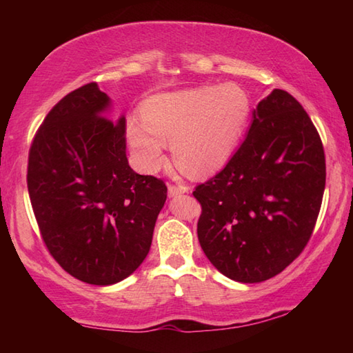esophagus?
Returning <instances> with one entry per match:
<instances>
[{"instance_id":"1","label":"esophagus","mask_w":353,"mask_h":353,"mask_svg":"<svg viewBox=\"0 0 353 353\" xmlns=\"http://www.w3.org/2000/svg\"><path fill=\"white\" fill-rule=\"evenodd\" d=\"M188 186L185 185H168V196L170 197H177L181 196V194L188 192Z\"/></svg>"}]
</instances>
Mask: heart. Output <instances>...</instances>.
<instances>
[{
	"instance_id": "b5f03b06",
	"label": "heart",
	"mask_w": 353,
	"mask_h": 353,
	"mask_svg": "<svg viewBox=\"0 0 353 353\" xmlns=\"http://www.w3.org/2000/svg\"><path fill=\"white\" fill-rule=\"evenodd\" d=\"M250 112L249 94L235 83L161 94L142 106L144 123H127V138L145 172L162 167L168 142L183 168L192 174H209L235 153Z\"/></svg>"
}]
</instances>
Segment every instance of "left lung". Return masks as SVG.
<instances>
[{
  "label": "left lung",
  "mask_w": 353,
  "mask_h": 353,
  "mask_svg": "<svg viewBox=\"0 0 353 353\" xmlns=\"http://www.w3.org/2000/svg\"><path fill=\"white\" fill-rule=\"evenodd\" d=\"M326 183L323 144L302 104L274 89L253 109L244 142L219 174L199 185L197 235L232 281L279 274L316 226Z\"/></svg>",
  "instance_id": "left-lung-1"
}]
</instances>
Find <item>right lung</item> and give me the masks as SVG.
<instances>
[{
	"label": "right lung",
	"mask_w": 353,
	"mask_h": 353,
	"mask_svg": "<svg viewBox=\"0 0 353 353\" xmlns=\"http://www.w3.org/2000/svg\"><path fill=\"white\" fill-rule=\"evenodd\" d=\"M97 83L65 95L37 130L27 185L43 243L79 281L112 285L148 254L167 186L134 172L125 156V118H108Z\"/></svg>",
	"instance_id": "add662e5"
}]
</instances>
